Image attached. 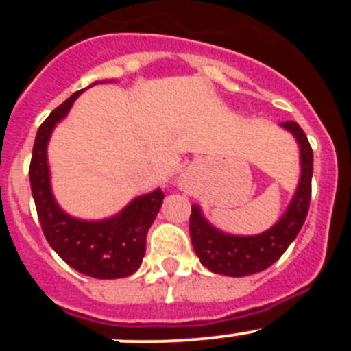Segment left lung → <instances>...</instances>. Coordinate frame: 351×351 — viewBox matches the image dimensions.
Here are the masks:
<instances>
[{"label": "left lung", "instance_id": "obj_1", "mask_svg": "<svg viewBox=\"0 0 351 351\" xmlns=\"http://www.w3.org/2000/svg\"><path fill=\"white\" fill-rule=\"evenodd\" d=\"M283 128L295 135L300 147V181L283 218L272 226L271 230L260 235L239 237L216 230L204 219L198 206L191 207L190 235L191 244L202 265L216 274L243 278L271 267L280 260L291 241L302 228L311 202V178H313V149L304 130L295 121L281 123Z\"/></svg>", "mask_w": 351, "mask_h": 351}]
</instances>
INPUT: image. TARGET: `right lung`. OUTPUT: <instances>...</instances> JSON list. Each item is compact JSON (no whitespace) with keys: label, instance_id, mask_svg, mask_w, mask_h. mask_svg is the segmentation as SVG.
<instances>
[{"label":"right lung","instance_id":"add662e5","mask_svg":"<svg viewBox=\"0 0 351 351\" xmlns=\"http://www.w3.org/2000/svg\"><path fill=\"white\" fill-rule=\"evenodd\" d=\"M82 91L56 107L40 125L29 163L31 193L47 243L73 267L98 280L126 278L141 267L145 253V235L163 202V191L135 198L121 214L104 221H82L68 216L56 204L49 182L47 142L56 123L68 114Z\"/></svg>","mask_w":351,"mask_h":351}]
</instances>
